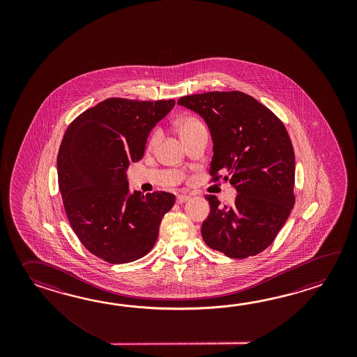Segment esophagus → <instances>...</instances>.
<instances>
[{
	"instance_id": "obj_1",
	"label": "esophagus",
	"mask_w": 357,
	"mask_h": 357,
	"mask_svg": "<svg viewBox=\"0 0 357 357\" xmlns=\"http://www.w3.org/2000/svg\"><path fill=\"white\" fill-rule=\"evenodd\" d=\"M189 199L190 195H188V194H181V195H178V197H177V203H178V204H182V203L188 202Z\"/></svg>"
}]
</instances>
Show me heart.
<instances>
[{"label": "heart", "instance_id": "b5f03b06", "mask_svg": "<svg viewBox=\"0 0 357 357\" xmlns=\"http://www.w3.org/2000/svg\"><path fill=\"white\" fill-rule=\"evenodd\" d=\"M200 125H202V122L199 121L195 117H185V119L181 120L180 123H178V129H180V132L182 134V132L189 131V130L194 129V128L200 126ZM158 139H160V132L155 131V132L153 134L152 137H151V140H149V145H152L153 146V145L157 144Z\"/></svg>", "mask_w": 357, "mask_h": 357}]
</instances>
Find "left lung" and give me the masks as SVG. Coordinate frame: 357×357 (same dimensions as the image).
<instances>
[{"label":"left lung","instance_id":"8db88e82","mask_svg":"<svg viewBox=\"0 0 357 357\" xmlns=\"http://www.w3.org/2000/svg\"><path fill=\"white\" fill-rule=\"evenodd\" d=\"M203 117L211 131V175L237 191L235 204L205 199L211 213L202 236L213 250L243 259L266 250L295 204V153L289 132L275 114L243 91H208L177 100Z\"/></svg>","mask_w":357,"mask_h":357}]
</instances>
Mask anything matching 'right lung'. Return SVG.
Returning <instances> with one entry per match:
<instances>
[{
  "label": "right lung",
  "mask_w": 357,
  "mask_h": 357,
  "mask_svg": "<svg viewBox=\"0 0 357 357\" xmlns=\"http://www.w3.org/2000/svg\"><path fill=\"white\" fill-rule=\"evenodd\" d=\"M175 99L108 98L70 123L57 155L59 188L68 222L84 246L112 264L152 250L175 204L171 192H130V162L142 160L153 128Z\"/></svg>",
  "instance_id": "right-lung-1"
}]
</instances>
